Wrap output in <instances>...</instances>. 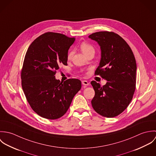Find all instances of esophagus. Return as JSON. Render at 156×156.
Wrapping results in <instances>:
<instances>
[{
    "label": "esophagus",
    "mask_w": 156,
    "mask_h": 156,
    "mask_svg": "<svg viewBox=\"0 0 156 156\" xmlns=\"http://www.w3.org/2000/svg\"><path fill=\"white\" fill-rule=\"evenodd\" d=\"M82 84L83 85H85V86H88V85H89V83L88 82V81H87V80H83L82 82Z\"/></svg>",
    "instance_id": "34e87169"
}]
</instances>
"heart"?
Returning <instances> with one entry per match:
<instances>
[{
	"label": "heart",
	"mask_w": 156,
	"mask_h": 156,
	"mask_svg": "<svg viewBox=\"0 0 156 156\" xmlns=\"http://www.w3.org/2000/svg\"><path fill=\"white\" fill-rule=\"evenodd\" d=\"M80 49L82 51V52L87 56L88 54H89V53H91V52H95V49L94 48V47L92 45H91L90 44H89L88 43H82L81 44H80ZM74 55V51L73 50L70 51L68 55H67V58L68 60H70L73 56Z\"/></svg>",
	"instance_id": "b5f03b06"
}]
</instances>
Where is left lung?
<instances>
[{"label":"left lung","mask_w":156,"mask_h":156,"mask_svg":"<svg viewBox=\"0 0 156 156\" xmlns=\"http://www.w3.org/2000/svg\"><path fill=\"white\" fill-rule=\"evenodd\" d=\"M88 37L101 50L95 74L108 81L103 87L95 81L90 82L95 90L91 104L100 115L113 118L127 108L133 96L137 69L133 53L126 41L114 32H98Z\"/></svg>","instance_id":"obj_1"}]
</instances>
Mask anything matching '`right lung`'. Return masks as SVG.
Listing matches in <instances>:
<instances>
[{
	"instance_id": "1",
	"label": "right lung",
	"mask_w": 156,
	"mask_h": 156,
	"mask_svg": "<svg viewBox=\"0 0 156 156\" xmlns=\"http://www.w3.org/2000/svg\"><path fill=\"white\" fill-rule=\"evenodd\" d=\"M75 41L58 33L47 32L29 47L21 73L22 85L30 107L38 115L56 119L67 112L81 81L69 79L64 82L55 76L59 66L67 65V55Z\"/></svg>"
}]
</instances>
